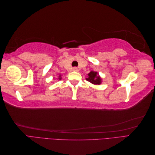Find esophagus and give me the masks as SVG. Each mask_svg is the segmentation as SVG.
Returning a JSON list of instances; mask_svg holds the SVG:
<instances>
[{
  "mask_svg": "<svg viewBox=\"0 0 155 155\" xmlns=\"http://www.w3.org/2000/svg\"><path fill=\"white\" fill-rule=\"evenodd\" d=\"M72 70H74V71H76V72H78V68H77V67H74L73 68H72Z\"/></svg>",
  "mask_w": 155,
  "mask_h": 155,
  "instance_id": "esophagus-1",
  "label": "esophagus"
}]
</instances>
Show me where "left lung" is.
Masks as SVG:
<instances>
[{
    "instance_id": "left-lung-1",
    "label": "left lung",
    "mask_w": 155,
    "mask_h": 155,
    "mask_svg": "<svg viewBox=\"0 0 155 155\" xmlns=\"http://www.w3.org/2000/svg\"><path fill=\"white\" fill-rule=\"evenodd\" d=\"M88 75V77L86 79L87 81L94 84V85H100L101 83V78L97 76V72L91 71Z\"/></svg>"
}]
</instances>
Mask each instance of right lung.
<instances>
[{"label":"right lung","instance_id":"add662e5","mask_svg":"<svg viewBox=\"0 0 155 155\" xmlns=\"http://www.w3.org/2000/svg\"><path fill=\"white\" fill-rule=\"evenodd\" d=\"M60 76H59V79H61V78H60Z\"/></svg>","mask_w":155,"mask_h":155}]
</instances>
